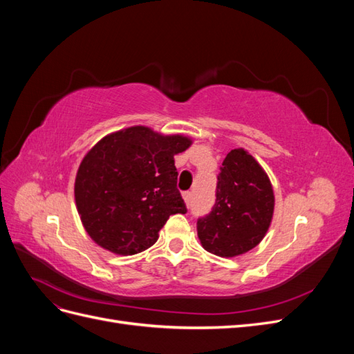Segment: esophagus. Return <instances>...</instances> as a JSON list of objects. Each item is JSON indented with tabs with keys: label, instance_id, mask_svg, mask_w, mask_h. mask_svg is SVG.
<instances>
[{
	"label": "esophagus",
	"instance_id": "obj_1",
	"mask_svg": "<svg viewBox=\"0 0 354 354\" xmlns=\"http://www.w3.org/2000/svg\"><path fill=\"white\" fill-rule=\"evenodd\" d=\"M183 199H185V202H186V205L190 207V202H192V194H190V192H185V194H183Z\"/></svg>",
	"mask_w": 354,
	"mask_h": 354
}]
</instances>
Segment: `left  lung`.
Wrapping results in <instances>:
<instances>
[{
  "instance_id": "left-lung-1",
  "label": "left lung",
  "mask_w": 354,
  "mask_h": 354,
  "mask_svg": "<svg viewBox=\"0 0 354 354\" xmlns=\"http://www.w3.org/2000/svg\"><path fill=\"white\" fill-rule=\"evenodd\" d=\"M216 203L198 218L203 248L218 257H236L255 248L270 227L274 209L273 187L263 167L245 149L224 158L217 177Z\"/></svg>"
}]
</instances>
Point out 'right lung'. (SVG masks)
Wrapping results in <instances>:
<instances>
[{"instance_id": "obj_1", "label": "right lung", "mask_w": 354, "mask_h": 354, "mask_svg": "<svg viewBox=\"0 0 354 354\" xmlns=\"http://www.w3.org/2000/svg\"><path fill=\"white\" fill-rule=\"evenodd\" d=\"M192 145L136 125L103 137L81 160L75 202L90 238L118 255L152 246L173 214H186L174 155Z\"/></svg>"}]
</instances>
